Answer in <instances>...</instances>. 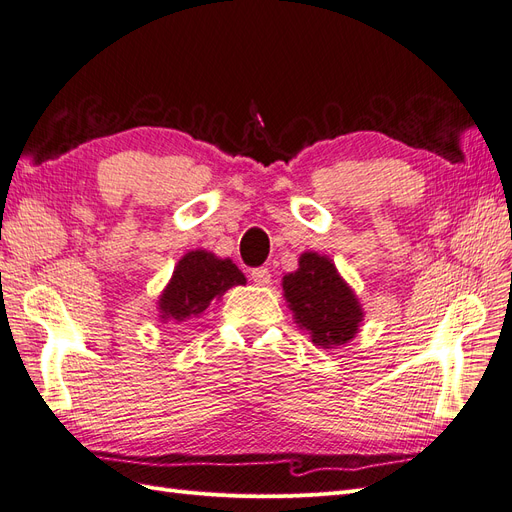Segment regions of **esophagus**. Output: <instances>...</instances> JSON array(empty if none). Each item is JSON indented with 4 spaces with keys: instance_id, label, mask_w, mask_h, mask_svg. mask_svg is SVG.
I'll use <instances>...</instances> for the list:
<instances>
[{
    "instance_id": "1",
    "label": "esophagus",
    "mask_w": 512,
    "mask_h": 512,
    "mask_svg": "<svg viewBox=\"0 0 512 512\" xmlns=\"http://www.w3.org/2000/svg\"><path fill=\"white\" fill-rule=\"evenodd\" d=\"M252 280L256 286H269L271 284V271L265 269V267H258V269H252Z\"/></svg>"
}]
</instances>
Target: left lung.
<instances>
[{
	"mask_svg": "<svg viewBox=\"0 0 512 512\" xmlns=\"http://www.w3.org/2000/svg\"><path fill=\"white\" fill-rule=\"evenodd\" d=\"M282 288L294 320L309 331L316 346H344L359 333L363 309L331 258L301 254L299 269L284 275Z\"/></svg>",
	"mask_w": 512,
	"mask_h": 512,
	"instance_id": "left-lung-1",
	"label": "left lung"
}]
</instances>
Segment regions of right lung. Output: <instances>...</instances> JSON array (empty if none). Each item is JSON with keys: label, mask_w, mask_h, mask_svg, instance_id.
<instances>
[{"label": "right lung", "mask_w": 512, "mask_h": 512, "mask_svg": "<svg viewBox=\"0 0 512 512\" xmlns=\"http://www.w3.org/2000/svg\"><path fill=\"white\" fill-rule=\"evenodd\" d=\"M239 284H245V275L230 258H218L205 250L188 252L160 294V318L166 322L198 318L228 288Z\"/></svg>", "instance_id": "add662e5"}]
</instances>
